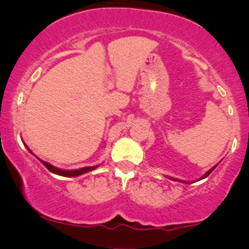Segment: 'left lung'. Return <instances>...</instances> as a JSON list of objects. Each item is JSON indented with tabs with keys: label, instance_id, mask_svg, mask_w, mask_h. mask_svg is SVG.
<instances>
[{
	"label": "left lung",
	"instance_id": "left-lung-1",
	"mask_svg": "<svg viewBox=\"0 0 249 249\" xmlns=\"http://www.w3.org/2000/svg\"><path fill=\"white\" fill-rule=\"evenodd\" d=\"M216 167V165H215V166H214V167H212V168H211V170L210 171H207V172L206 173H205V176H202V178H200V179H204V178H206V177H208V176H210V173L211 172H212V171L214 170V168H215ZM168 178H170L171 180H177V179H174V178H171V177H168ZM182 182H185V181H182Z\"/></svg>",
	"mask_w": 249,
	"mask_h": 249
}]
</instances>
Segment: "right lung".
<instances>
[{
  "label": "right lung",
  "instance_id": "1",
  "mask_svg": "<svg viewBox=\"0 0 249 249\" xmlns=\"http://www.w3.org/2000/svg\"><path fill=\"white\" fill-rule=\"evenodd\" d=\"M25 147L28 148V151H29L30 153H33V152H31V150H29V147L27 146V145H25ZM33 154H34V153H33ZM34 156H35V154H34ZM35 157H36V156H35ZM36 158H37V157H36ZM38 159H39V158H38ZM39 161H41L42 164L44 165V166L47 167L48 170H49L51 173L58 174V176H62V177H77V176H81V174H84V173H87V172H90V171L95 170V168H97V167L99 166V165H96V166L82 167V168H79V170H71V171H68V170H61V168L53 166V165L49 164V162L43 161V160H41V159H39Z\"/></svg>",
  "mask_w": 249,
  "mask_h": 249
}]
</instances>
